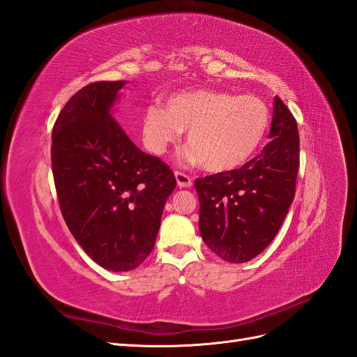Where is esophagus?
Returning a JSON list of instances; mask_svg holds the SVG:
<instances>
[{"mask_svg": "<svg viewBox=\"0 0 357 357\" xmlns=\"http://www.w3.org/2000/svg\"><path fill=\"white\" fill-rule=\"evenodd\" d=\"M176 180H177V186L181 189V188H190L192 186V178L186 174H183V172L180 171H176Z\"/></svg>", "mask_w": 357, "mask_h": 357, "instance_id": "1", "label": "esophagus"}]
</instances>
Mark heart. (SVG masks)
Instances as JSON below:
<instances>
[{
  "mask_svg": "<svg viewBox=\"0 0 357 357\" xmlns=\"http://www.w3.org/2000/svg\"><path fill=\"white\" fill-rule=\"evenodd\" d=\"M271 112L256 95L222 91H189L171 95L167 109L150 105L142 121L143 143L150 153L164 155L188 131V158L208 171L238 168L262 146Z\"/></svg>",
  "mask_w": 357,
  "mask_h": 357,
  "instance_id": "heart-1",
  "label": "heart"
}]
</instances>
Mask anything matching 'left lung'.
<instances>
[{
  "instance_id": "1",
  "label": "left lung",
  "mask_w": 357,
  "mask_h": 357,
  "mask_svg": "<svg viewBox=\"0 0 357 357\" xmlns=\"http://www.w3.org/2000/svg\"><path fill=\"white\" fill-rule=\"evenodd\" d=\"M269 142L240 169L195 180L199 232L210 250L231 264L252 261L274 240L295 197L299 132L275 96Z\"/></svg>"
}]
</instances>
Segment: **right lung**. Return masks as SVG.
I'll return each instance as SVG.
<instances>
[{
	"label": "right lung",
	"mask_w": 357,
	"mask_h": 357,
	"mask_svg": "<svg viewBox=\"0 0 357 357\" xmlns=\"http://www.w3.org/2000/svg\"><path fill=\"white\" fill-rule=\"evenodd\" d=\"M125 84L84 86L63 107L52 132L63 220L92 261L113 273L146 261L176 188L169 167L142 152L113 117Z\"/></svg>",
	"instance_id": "obj_1"
}]
</instances>
